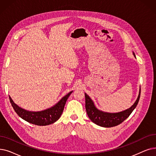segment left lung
Returning <instances> with one entry per match:
<instances>
[{
    "label": "left lung",
    "mask_w": 156,
    "mask_h": 156,
    "mask_svg": "<svg viewBox=\"0 0 156 156\" xmlns=\"http://www.w3.org/2000/svg\"><path fill=\"white\" fill-rule=\"evenodd\" d=\"M133 54L135 57L134 53ZM140 92L141 90L140 89L138 97L131 108L123 112L116 113H106L99 111L95 107L94 103L89 96L87 94H85V108L87 113L92 122L99 126L105 127H112L116 126L124 122L130 115L131 113L134 110V108L136 107L140 98Z\"/></svg>",
    "instance_id": "8db88e82"
}]
</instances>
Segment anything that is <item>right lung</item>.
<instances>
[{"label":"right lung","mask_w":156,"mask_h":156,"mask_svg":"<svg viewBox=\"0 0 156 156\" xmlns=\"http://www.w3.org/2000/svg\"><path fill=\"white\" fill-rule=\"evenodd\" d=\"M72 92L67 94L55 106L44 111L32 112L20 108L13 102L9 96L10 103L19 117L30 124L37 126H47L55 122L61 116L65 104Z\"/></svg>","instance_id":"obj_1"}]
</instances>
